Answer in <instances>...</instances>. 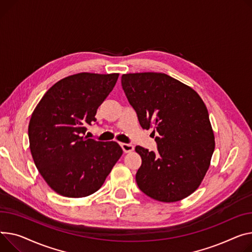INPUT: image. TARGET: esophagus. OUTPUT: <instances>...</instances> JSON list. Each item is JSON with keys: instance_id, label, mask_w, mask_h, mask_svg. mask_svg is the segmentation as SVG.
Masks as SVG:
<instances>
[{"instance_id": "34e87169", "label": "esophagus", "mask_w": 252, "mask_h": 252, "mask_svg": "<svg viewBox=\"0 0 252 252\" xmlns=\"http://www.w3.org/2000/svg\"><path fill=\"white\" fill-rule=\"evenodd\" d=\"M121 147L124 150L125 153H129L131 151H133V149H135L131 144H126V143H122Z\"/></svg>"}]
</instances>
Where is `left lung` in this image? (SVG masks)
<instances>
[{
    "label": "left lung",
    "mask_w": 252,
    "mask_h": 252,
    "mask_svg": "<svg viewBox=\"0 0 252 252\" xmlns=\"http://www.w3.org/2000/svg\"><path fill=\"white\" fill-rule=\"evenodd\" d=\"M122 87L143 128L154 127L157 152L137 146L139 189L159 202L191 194L204 179L215 150L208 109L190 87L162 73L122 76Z\"/></svg>",
    "instance_id": "obj_1"
}]
</instances>
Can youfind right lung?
Masks as SVG:
<instances>
[{
  "label": "right lung",
  "instance_id": "right-lung-1",
  "mask_svg": "<svg viewBox=\"0 0 252 252\" xmlns=\"http://www.w3.org/2000/svg\"><path fill=\"white\" fill-rule=\"evenodd\" d=\"M117 78L119 74L91 73L66 77L47 90L31 115L33 161L48 186L63 196L84 197L97 191L123 154L116 142L85 136Z\"/></svg>",
  "mask_w": 252,
  "mask_h": 252
}]
</instances>
